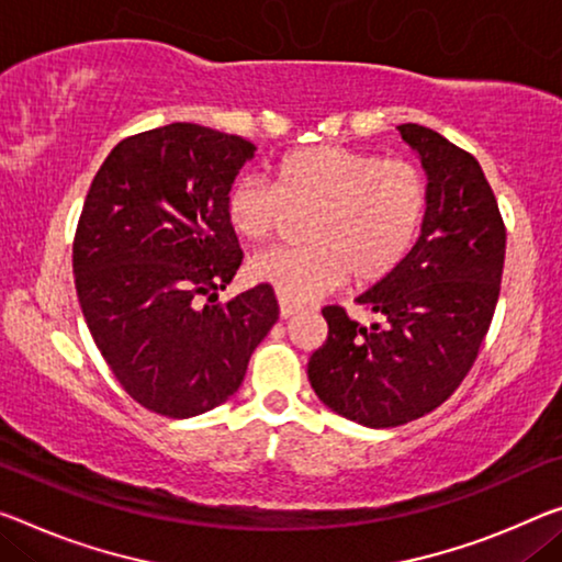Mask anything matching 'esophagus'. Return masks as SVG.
Returning a JSON list of instances; mask_svg holds the SVG:
<instances>
[{
	"mask_svg": "<svg viewBox=\"0 0 562 562\" xmlns=\"http://www.w3.org/2000/svg\"><path fill=\"white\" fill-rule=\"evenodd\" d=\"M279 311H281V316H283V318H289L291 314H296L299 306H296V304H291V301H286V299H281V301H279Z\"/></svg>",
	"mask_w": 562,
	"mask_h": 562,
	"instance_id": "obj_1",
	"label": "esophagus"
}]
</instances>
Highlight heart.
<instances>
[{"label":"heart","mask_w":562,"mask_h":562,"mask_svg":"<svg viewBox=\"0 0 562 562\" xmlns=\"http://www.w3.org/2000/svg\"><path fill=\"white\" fill-rule=\"evenodd\" d=\"M429 209L427 176L414 162L344 145H306L276 160L271 186L244 176L228 188L226 221L251 244H269L289 213H308L306 244L258 256L256 283L286 301H311L347 279L382 281L412 251Z\"/></svg>","instance_id":"heart-1"}]
</instances>
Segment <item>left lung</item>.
Listing matches in <instances>:
<instances>
[{
    "instance_id": "left-lung-1",
    "label": "left lung",
    "mask_w": 562,
    "mask_h": 562,
    "mask_svg": "<svg viewBox=\"0 0 562 562\" xmlns=\"http://www.w3.org/2000/svg\"><path fill=\"white\" fill-rule=\"evenodd\" d=\"M400 133L429 178L422 236L357 299L379 322L324 306L329 336L308 359L318 400L367 427L407 425L450 400L490 331L505 269V221L474 155L429 127Z\"/></svg>"
}]
</instances>
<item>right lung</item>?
<instances>
[{"instance_id": "obj_1", "label": "right lung", "mask_w": 562, "mask_h": 562, "mask_svg": "<svg viewBox=\"0 0 562 562\" xmlns=\"http://www.w3.org/2000/svg\"><path fill=\"white\" fill-rule=\"evenodd\" d=\"M251 155L238 135L162 125L117 143L85 198L72 240L85 322L120 386L160 417L226 402L279 318L266 283L215 304L244 261L223 203Z\"/></svg>"}]
</instances>
